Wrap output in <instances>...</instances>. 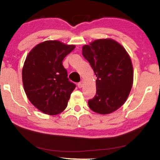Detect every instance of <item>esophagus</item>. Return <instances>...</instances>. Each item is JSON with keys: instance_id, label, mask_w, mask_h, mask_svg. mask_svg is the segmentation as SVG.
Masks as SVG:
<instances>
[{"instance_id": "esophagus-1", "label": "esophagus", "mask_w": 160, "mask_h": 160, "mask_svg": "<svg viewBox=\"0 0 160 160\" xmlns=\"http://www.w3.org/2000/svg\"><path fill=\"white\" fill-rule=\"evenodd\" d=\"M78 88H82V87L83 86V81H81V82H78Z\"/></svg>"}]
</instances>
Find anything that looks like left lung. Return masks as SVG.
Here are the masks:
<instances>
[{
    "label": "left lung",
    "mask_w": 160,
    "mask_h": 160,
    "mask_svg": "<svg viewBox=\"0 0 160 160\" xmlns=\"http://www.w3.org/2000/svg\"><path fill=\"white\" fill-rule=\"evenodd\" d=\"M82 56L97 76L96 95L89 107L100 114L117 110L125 103L133 81V70L128 53L111 39H97L82 47Z\"/></svg>",
    "instance_id": "1"
}]
</instances>
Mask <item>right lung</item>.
I'll use <instances>...</instances> for the list:
<instances>
[{"mask_svg":"<svg viewBox=\"0 0 160 160\" xmlns=\"http://www.w3.org/2000/svg\"><path fill=\"white\" fill-rule=\"evenodd\" d=\"M59 41H46L28 53L22 68L24 90L34 106L56 115L66 109L76 85L68 78L64 58L75 48Z\"/></svg>","mask_w":160,"mask_h":160,"instance_id":"obj_1","label":"right lung"}]
</instances>
